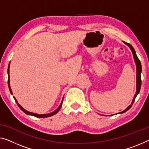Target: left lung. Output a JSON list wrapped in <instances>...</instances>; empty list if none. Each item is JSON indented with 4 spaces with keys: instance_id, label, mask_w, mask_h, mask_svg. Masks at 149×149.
I'll return each mask as SVG.
<instances>
[{
    "instance_id": "left-lung-1",
    "label": "left lung",
    "mask_w": 149,
    "mask_h": 149,
    "mask_svg": "<svg viewBox=\"0 0 149 149\" xmlns=\"http://www.w3.org/2000/svg\"><path fill=\"white\" fill-rule=\"evenodd\" d=\"M124 43H125L126 45L129 47L130 48V49H131L132 52V54H133V57H134L135 63H136V94L134 95V98H133V100L132 102V104H133V103H134V102L135 100V98H136L137 95L139 94V93L140 92V90H141V72H142V67H141V61H140L139 59L138 58V57H137V55L136 54V52H135V50H134V49L133 48V47L129 43H126V42H124ZM132 104L128 106V107L126 108V110H124V111H123V112H120V113H124V112H126V111H128L130 108L132 107Z\"/></svg>"
}]
</instances>
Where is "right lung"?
<instances>
[{"label":"right lung","mask_w":149,"mask_h":149,"mask_svg":"<svg viewBox=\"0 0 149 149\" xmlns=\"http://www.w3.org/2000/svg\"><path fill=\"white\" fill-rule=\"evenodd\" d=\"M9 68H10V63H9V65H8V88H9V90H10V92L11 94H13L12 90H11V88H10V86ZM14 98H15V102H17V105H18V106H19V107L20 109H21L22 111H23V112H25V114H28V115H31V116H35V117H37V118H47V117L52 116H53V115H54V114H57V113L59 112V110H60V108H61V106H62V103H63V100H62V101H61V104H60V105H59V107L57 108V110H55L54 111V112H52V113H49V114H35V113L29 112H28V111H26V110L24 109V108H23V107H22V106H21V105H20V104H19V103L17 102V100L15 99V97H14Z\"/></svg>","instance_id":"1"}]
</instances>
